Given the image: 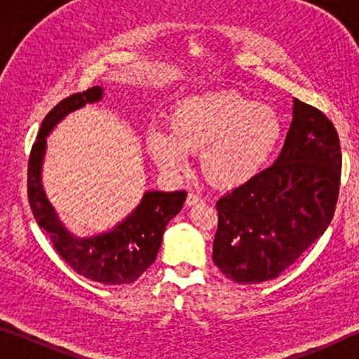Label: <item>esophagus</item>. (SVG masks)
<instances>
[{
  "label": "esophagus",
  "instance_id": "1",
  "mask_svg": "<svg viewBox=\"0 0 359 359\" xmlns=\"http://www.w3.org/2000/svg\"><path fill=\"white\" fill-rule=\"evenodd\" d=\"M203 203V198H201V196H198V194H194V193H189L188 194V198H186V205H196V204H201Z\"/></svg>",
  "mask_w": 359,
  "mask_h": 359
}]
</instances>
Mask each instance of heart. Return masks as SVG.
Segmentation results:
<instances>
[{
  "label": "heart",
  "mask_w": 359,
  "mask_h": 359,
  "mask_svg": "<svg viewBox=\"0 0 359 359\" xmlns=\"http://www.w3.org/2000/svg\"><path fill=\"white\" fill-rule=\"evenodd\" d=\"M170 132L150 130L147 150L161 170L178 173L188 155L201 154L205 181L219 189L238 188L264 168L283 135L271 106L233 91L205 93L178 102Z\"/></svg>",
  "instance_id": "b5f03b06"
}]
</instances>
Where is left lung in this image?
I'll return each mask as SVG.
<instances>
[{
  "instance_id": "1",
  "label": "left lung",
  "mask_w": 359,
  "mask_h": 359,
  "mask_svg": "<svg viewBox=\"0 0 359 359\" xmlns=\"http://www.w3.org/2000/svg\"><path fill=\"white\" fill-rule=\"evenodd\" d=\"M340 176L337 129L322 111L294 97L278 160L215 204V266L238 284L278 278L332 222Z\"/></svg>"
}]
</instances>
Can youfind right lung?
Wrapping results in <instances>:
<instances>
[{"mask_svg": "<svg viewBox=\"0 0 359 359\" xmlns=\"http://www.w3.org/2000/svg\"><path fill=\"white\" fill-rule=\"evenodd\" d=\"M102 88L62 100L42 121L27 168V196L34 219L52 240L53 248L78 274L101 284H130L155 262L166 225L183 209L186 191H147L140 204L112 230L75 237L63 227L42 188V163L47 135L63 117L85 104L101 101Z\"/></svg>", "mask_w": 359, "mask_h": 359, "instance_id": "right-lung-1", "label": "right lung"}]
</instances>
